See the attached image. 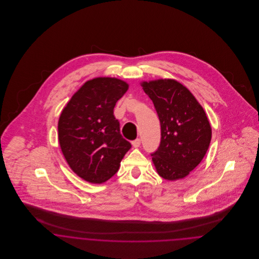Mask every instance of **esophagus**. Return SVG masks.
Listing matches in <instances>:
<instances>
[{
	"label": "esophagus",
	"mask_w": 259,
	"mask_h": 259,
	"mask_svg": "<svg viewBox=\"0 0 259 259\" xmlns=\"http://www.w3.org/2000/svg\"><path fill=\"white\" fill-rule=\"evenodd\" d=\"M132 145H133L134 148H139V147L141 146V140H140V139H137V140L133 141V142H132Z\"/></svg>",
	"instance_id": "1"
}]
</instances>
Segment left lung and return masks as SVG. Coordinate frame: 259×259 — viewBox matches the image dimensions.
Returning a JSON list of instances; mask_svg holds the SVG:
<instances>
[{
  "instance_id": "obj_1",
  "label": "left lung",
  "mask_w": 259,
  "mask_h": 259,
  "mask_svg": "<svg viewBox=\"0 0 259 259\" xmlns=\"http://www.w3.org/2000/svg\"><path fill=\"white\" fill-rule=\"evenodd\" d=\"M157 112L161 139L151 153L157 174L164 180L184 179L204 157L211 140L206 113L181 82L164 78L142 82Z\"/></svg>"
}]
</instances>
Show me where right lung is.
Here are the masks:
<instances>
[{
  "mask_svg": "<svg viewBox=\"0 0 259 259\" xmlns=\"http://www.w3.org/2000/svg\"><path fill=\"white\" fill-rule=\"evenodd\" d=\"M128 84L115 77H96L84 82L62 111L59 143L75 175L92 184H103L118 170L132 148L113 115L116 102Z\"/></svg>",
  "mask_w": 259,
  "mask_h": 259,
  "instance_id": "right-lung-1",
  "label": "right lung"
}]
</instances>
